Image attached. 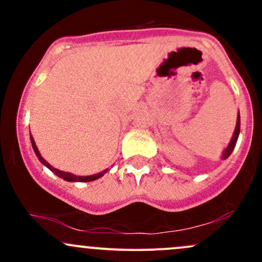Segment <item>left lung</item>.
I'll list each match as a JSON object with an SVG mask.
<instances>
[{
    "label": "left lung",
    "mask_w": 262,
    "mask_h": 262,
    "mask_svg": "<svg viewBox=\"0 0 262 262\" xmlns=\"http://www.w3.org/2000/svg\"><path fill=\"white\" fill-rule=\"evenodd\" d=\"M239 133H240V114H237V121H236V127H235V130H234L233 138H231V140H230L229 145H228V148L224 150L223 156H222V159H227V158H229V155L231 154V151H233L234 148H235V144H236L237 137H239Z\"/></svg>",
    "instance_id": "obj_1"
}]
</instances>
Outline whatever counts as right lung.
Returning a JSON list of instances; mask_svg holds the SVG:
<instances>
[{"label":"right lung","instance_id":"1","mask_svg":"<svg viewBox=\"0 0 262 262\" xmlns=\"http://www.w3.org/2000/svg\"><path fill=\"white\" fill-rule=\"evenodd\" d=\"M31 143H32L33 150H34L35 155H37V158L39 159V161H40L43 165H45V166H47L50 171H53V172L55 173L56 176H59V177H61V179H64L65 181H69V182H90V181H95V180L100 179V177L103 176L104 173H106L107 171H108V170H104L103 172L96 173V175H91V176H76V175H73V173H70V172H64V171H60L58 169H54L52 165H50L48 161H45L44 159H43V156L40 155V152H39V150L37 148V145H35L34 139H33L32 135H31Z\"/></svg>","mask_w":262,"mask_h":262}]
</instances>
